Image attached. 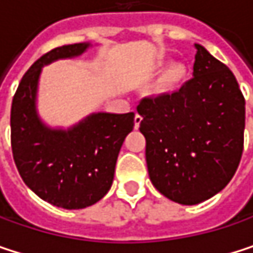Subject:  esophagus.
I'll list each match as a JSON object with an SVG mask.
<instances>
[{
    "instance_id": "1",
    "label": "esophagus",
    "mask_w": 253,
    "mask_h": 253,
    "mask_svg": "<svg viewBox=\"0 0 253 253\" xmlns=\"http://www.w3.org/2000/svg\"><path fill=\"white\" fill-rule=\"evenodd\" d=\"M140 123H142V116L136 114V116H134V128H139Z\"/></svg>"
}]
</instances>
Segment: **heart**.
<instances>
[{"mask_svg":"<svg viewBox=\"0 0 253 253\" xmlns=\"http://www.w3.org/2000/svg\"><path fill=\"white\" fill-rule=\"evenodd\" d=\"M184 77V69L180 64L167 67L155 84V95H169L176 92Z\"/></svg>","mask_w":253,"mask_h":253,"instance_id":"1","label":"heart"}]
</instances>
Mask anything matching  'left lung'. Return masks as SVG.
<instances>
[{"instance_id": "8db88e82", "label": "left lung", "mask_w": 253, "mask_h": 253, "mask_svg": "<svg viewBox=\"0 0 253 253\" xmlns=\"http://www.w3.org/2000/svg\"><path fill=\"white\" fill-rule=\"evenodd\" d=\"M192 79L177 92L137 105L146 166L155 189L181 205L221 192L243 152L245 98L227 66L195 43Z\"/></svg>"}]
</instances>
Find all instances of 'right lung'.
Here are the masks:
<instances>
[{
  "label": "right lung",
  "mask_w": 253,
  "mask_h": 253,
  "mask_svg": "<svg viewBox=\"0 0 253 253\" xmlns=\"http://www.w3.org/2000/svg\"><path fill=\"white\" fill-rule=\"evenodd\" d=\"M90 42L58 46L41 57L22 79L11 105V148L27 187L64 210L96 204L110 190L119 152L134 126V113H92L73 126L46 125L38 111L43 66L76 58Z\"/></svg>",
  "instance_id": "obj_1"
}]
</instances>
